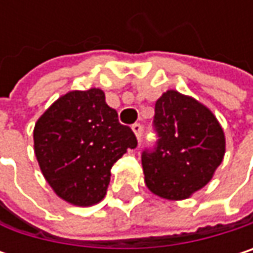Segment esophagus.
Returning <instances> with one entry per match:
<instances>
[{
    "mask_svg": "<svg viewBox=\"0 0 253 253\" xmlns=\"http://www.w3.org/2000/svg\"><path fill=\"white\" fill-rule=\"evenodd\" d=\"M131 130L134 131L137 140L140 142V139H142V125H140V123H134V125L131 126Z\"/></svg>",
    "mask_w": 253,
    "mask_h": 253,
    "instance_id": "esophagus-1",
    "label": "esophagus"
}]
</instances>
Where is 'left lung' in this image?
Listing matches in <instances>:
<instances>
[{
  "mask_svg": "<svg viewBox=\"0 0 253 253\" xmlns=\"http://www.w3.org/2000/svg\"><path fill=\"white\" fill-rule=\"evenodd\" d=\"M155 145L142 152L145 183L166 199H184L204 187L226 152L224 131L196 99L167 90L155 104Z\"/></svg>",
  "mask_w": 253,
  "mask_h": 253,
  "instance_id": "obj_1",
  "label": "left lung"
}]
</instances>
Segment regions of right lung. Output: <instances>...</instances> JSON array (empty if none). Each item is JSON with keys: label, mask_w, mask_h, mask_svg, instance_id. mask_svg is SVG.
<instances>
[{"label": "right lung", "mask_w": 253, "mask_h": 253, "mask_svg": "<svg viewBox=\"0 0 253 253\" xmlns=\"http://www.w3.org/2000/svg\"><path fill=\"white\" fill-rule=\"evenodd\" d=\"M35 155L42 174L64 201L89 207L107 193L111 167L137 146L133 130L119 122L101 89L73 90L36 122Z\"/></svg>", "instance_id": "right-lung-1"}]
</instances>
